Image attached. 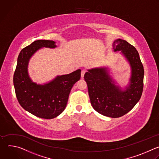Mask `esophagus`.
Here are the masks:
<instances>
[{
  "mask_svg": "<svg viewBox=\"0 0 159 159\" xmlns=\"http://www.w3.org/2000/svg\"><path fill=\"white\" fill-rule=\"evenodd\" d=\"M85 73H86V71H85V70H81V78H83V77H84V75Z\"/></svg>",
  "mask_w": 159,
  "mask_h": 159,
  "instance_id": "1",
  "label": "esophagus"
}]
</instances>
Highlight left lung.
<instances>
[{"label": "left lung", "mask_w": 159, "mask_h": 159, "mask_svg": "<svg viewBox=\"0 0 159 159\" xmlns=\"http://www.w3.org/2000/svg\"><path fill=\"white\" fill-rule=\"evenodd\" d=\"M113 47L115 51H121L132 68L130 84L126 90L116 86L104 68L88 70L84 78L93 108L104 116L118 118L130 111L140 99L144 70L137 50L127 41L116 39Z\"/></svg>", "instance_id": "left-lung-1"}]
</instances>
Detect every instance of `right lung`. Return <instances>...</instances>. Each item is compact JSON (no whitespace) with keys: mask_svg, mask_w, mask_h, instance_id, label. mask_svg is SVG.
I'll return each instance as SVG.
<instances>
[{"mask_svg":"<svg viewBox=\"0 0 159 159\" xmlns=\"http://www.w3.org/2000/svg\"><path fill=\"white\" fill-rule=\"evenodd\" d=\"M43 47L54 48L56 46L53 41L38 40L21 50L13 82L17 99L24 110L39 118L52 119L65 109L71 89L81 78V70L57 76L44 85L33 83L27 73L28 62L32 55Z\"/></svg>","mask_w":159,"mask_h":159,"instance_id":"right-lung-1","label":"right lung"}]
</instances>
